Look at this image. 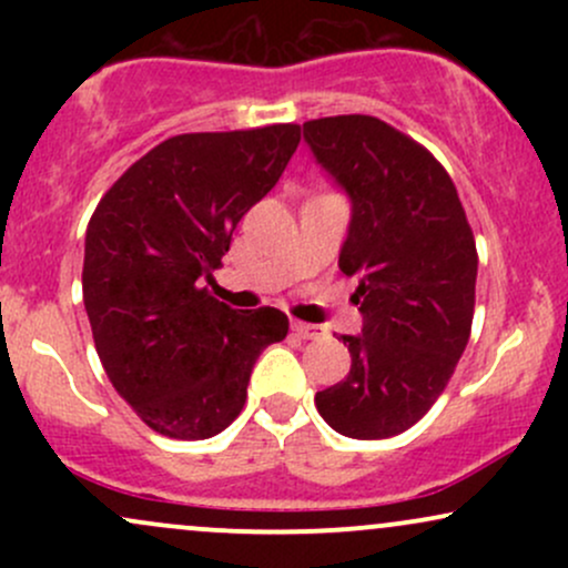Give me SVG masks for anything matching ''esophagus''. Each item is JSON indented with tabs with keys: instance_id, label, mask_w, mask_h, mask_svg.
I'll list each match as a JSON object with an SVG mask.
<instances>
[{
	"instance_id": "34e87169",
	"label": "esophagus",
	"mask_w": 568,
	"mask_h": 568,
	"mask_svg": "<svg viewBox=\"0 0 568 568\" xmlns=\"http://www.w3.org/2000/svg\"><path fill=\"white\" fill-rule=\"evenodd\" d=\"M291 331L302 338L323 336V328H317V325H312V323H302V321H291Z\"/></svg>"
}]
</instances>
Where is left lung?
Masks as SVG:
<instances>
[{
  "mask_svg": "<svg viewBox=\"0 0 568 568\" xmlns=\"http://www.w3.org/2000/svg\"><path fill=\"white\" fill-rule=\"evenodd\" d=\"M304 141L347 194L338 270L357 277L363 328L342 336L349 374L315 395L336 433L393 438L427 414L467 347L478 253L454 181L427 149L366 114L304 122Z\"/></svg>",
  "mask_w": 568,
  "mask_h": 568,
  "instance_id": "obj_1",
  "label": "left lung"
}]
</instances>
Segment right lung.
<instances>
[{
    "instance_id": "obj_1",
    "label": "right lung",
    "mask_w": 568,
    "mask_h": 568,
    "mask_svg": "<svg viewBox=\"0 0 568 568\" xmlns=\"http://www.w3.org/2000/svg\"><path fill=\"white\" fill-rule=\"evenodd\" d=\"M298 141V125L173 135L98 202L84 310L109 382L154 433L205 440L230 427L262 349L288 334L275 306L232 310L202 283Z\"/></svg>"
}]
</instances>
